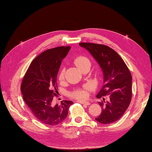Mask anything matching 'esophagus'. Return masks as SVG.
Instances as JSON below:
<instances>
[{
    "mask_svg": "<svg viewBox=\"0 0 152 152\" xmlns=\"http://www.w3.org/2000/svg\"><path fill=\"white\" fill-rule=\"evenodd\" d=\"M79 102L82 103V104H86V105H89L91 103H90L89 102H87V101H78Z\"/></svg>",
    "mask_w": 152,
    "mask_h": 152,
    "instance_id": "1",
    "label": "esophagus"
}]
</instances>
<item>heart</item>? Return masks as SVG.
I'll return each mask as SVG.
<instances>
[{
  "label": "heart",
  "instance_id": "obj_1",
  "mask_svg": "<svg viewBox=\"0 0 152 152\" xmlns=\"http://www.w3.org/2000/svg\"><path fill=\"white\" fill-rule=\"evenodd\" d=\"M74 63L80 70H82L83 68L87 66L90 67V66H91V61H90L88 57L85 56H79L76 57L74 59ZM64 75H65V69L62 68L60 70L59 76H58V78H59L60 81H63L64 80ZM91 89L92 88L91 86L86 85L82 89H80L73 91L71 93L70 95L74 99L82 101V100H84L86 98H88L89 95V91H91Z\"/></svg>",
  "mask_w": 152,
  "mask_h": 152
}]
</instances>
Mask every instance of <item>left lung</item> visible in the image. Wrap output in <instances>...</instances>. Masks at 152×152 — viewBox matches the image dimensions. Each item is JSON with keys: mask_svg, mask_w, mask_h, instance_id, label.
I'll use <instances>...</instances> for the list:
<instances>
[{"mask_svg": "<svg viewBox=\"0 0 152 152\" xmlns=\"http://www.w3.org/2000/svg\"><path fill=\"white\" fill-rule=\"evenodd\" d=\"M98 63L103 74V86L96 95L102 112L95 119L100 124H110L122 117L130 104L132 76L119 54L105 45L79 43Z\"/></svg>", "mask_w": 152, "mask_h": 152, "instance_id": "left-lung-1", "label": "left lung"}]
</instances>
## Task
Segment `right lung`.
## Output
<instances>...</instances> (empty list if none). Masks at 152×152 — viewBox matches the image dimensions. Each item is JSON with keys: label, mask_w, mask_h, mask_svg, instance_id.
Masks as SVG:
<instances>
[{"label": "right lung", "mask_w": 152, "mask_h": 152, "mask_svg": "<svg viewBox=\"0 0 152 152\" xmlns=\"http://www.w3.org/2000/svg\"><path fill=\"white\" fill-rule=\"evenodd\" d=\"M70 49V46H60L40 53L32 61L22 80L21 91L24 101L34 118L44 124H61L73 104L70 101L56 105L52 102L57 93V76L61 61Z\"/></svg>", "instance_id": "obj_1"}]
</instances>
